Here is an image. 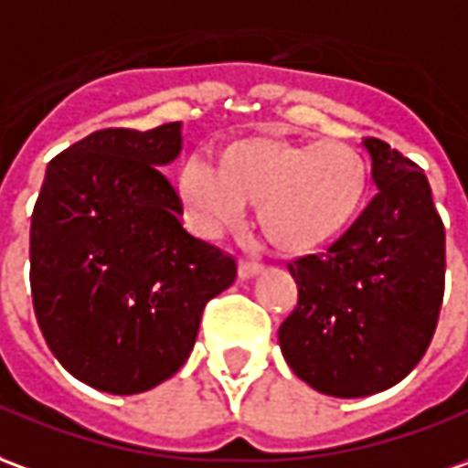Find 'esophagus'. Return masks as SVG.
Segmentation results:
<instances>
[{"label":"esophagus","mask_w":468,"mask_h":468,"mask_svg":"<svg viewBox=\"0 0 468 468\" xmlns=\"http://www.w3.org/2000/svg\"><path fill=\"white\" fill-rule=\"evenodd\" d=\"M258 273H263V266L261 263H240L238 266V279L240 281H248V279H256Z\"/></svg>","instance_id":"obj_1"}]
</instances>
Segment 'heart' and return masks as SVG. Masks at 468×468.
<instances>
[{"instance_id":"heart-1","label":"heart","mask_w":468,"mask_h":468,"mask_svg":"<svg viewBox=\"0 0 468 468\" xmlns=\"http://www.w3.org/2000/svg\"><path fill=\"white\" fill-rule=\"evenodd\" d=\"M370 169L345 142H289L243 136L225 144L212 169L197 156L177 175L179 207L200 238H220L256 205V225L271 248L309 256L336 243L367 205Z\"/></svg>"}]
</instances>
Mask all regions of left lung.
I'll list each match as a JSON object with an SVG mask.
<instances>
[{
    "label": "left lung",
    "instance_id": "8db88e82",
    "mask_svg": "<svg viewBox=\"0 0 468 468\" xmlns=\"http://www.w3.org/2000/svg\"><path fill=\"white\" fill-rule=\"evenodd\" d=\"M378 195L326 253L289 263L299 303L279 329L289 367L319 393L365 398L393 388L436 332L446 233L423 169L362 139Z\"/></svg>",
    "mask_w": 468,
    "mask_h": 468
}]
</instances>
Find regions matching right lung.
I'll use <instances>...</instances> for the list:
<instances>
[{"instance_id":"obj_1","label":"right lung","mask_w":468,"mask_h":468,"mask_svg":"<svg viewBox=\"0 0 468 468\" xmlns=\"http://www.w3.org/2000/svg\"><path fill=\"white\" fill-rule=\"evenodd\" d=\"M179 152L182 121L103 129L45 172L29 228L35 316L58 362L101 393L169 380L195 347L205 303L238 273L179 220L159 172Z\"/></svg>"}]
</instances>
